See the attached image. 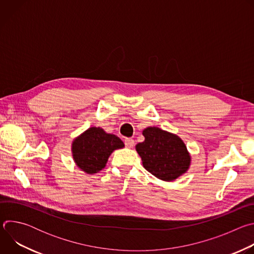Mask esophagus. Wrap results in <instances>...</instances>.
I'll return each mask as SVG.
<instances>
[{
    "label": "esophagus",
    "instance_id": "1",
    "mask_svg": "<svg viewBox=\"0 0 254 254\" xmlns=\"http://www.w3.org/2000/svg\"><path fill=\"white\" fill-rule=\"evenodd\" d=\"M125 144L127 148H132L134 144V140L130 137H127V138H125Z\"/></svg>",
    "mask_w": 254,
    "mask_h": 254
}]
</instances>
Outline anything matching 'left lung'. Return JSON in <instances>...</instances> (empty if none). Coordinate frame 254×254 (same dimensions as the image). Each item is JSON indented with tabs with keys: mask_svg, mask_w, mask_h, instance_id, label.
Here are the masks:
<instances>
[{
	"mask_svg": "<svg viewBox=\"0 0 254 254\" xmlns=\"http://www.w3.org/2000/svg\"><path fill=\"white\" fill-rule=\"evenodd\" d=\"M144 140L135 149L148 172L163 181H174L184 174L190 165V155L183 140L159 127L142 131Z\"/></svg>",
	"mask_w": 254,
	"mask_h": 254,
	"instance_id": "obj_1",
	"label": "left lung"
}]
</instances>
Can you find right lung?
Masks as SVG:
<instances>
[{"mask_svg":"<svg viewBox=\"0 0 254 254\" xmlns=\"http://www.w3.org/2000/svg\"><path fill=\"white\" fill-rule=\"evenodd\" d=\"M123 140L115 134L106 133L100 127H90L72 144L76 165L88 174L99 172L105 167L111 154L124 148Z\"/></svg>","mask_w":254,"mask_h":254,"instance_id":"obj_1","label":"right lung"}]
</instances>
